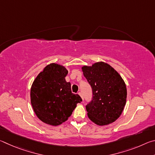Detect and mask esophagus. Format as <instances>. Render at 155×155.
<instances>
[{
	"label": "esophagus",
	"instance_id": "34e87169",
	"mask_svg": "<svg viewBox=\"0 0 155 155\" xmlns=\"http://www.w3.org/2000/svg\"><path fill=\"white\" fill-rule=\"evenodd\" d=\"M78 95H79L81 97V98H82L83 101V96L82 95V94H81V92H78Z\"/></svg>",
	"mask_w": 155,
	"mask_h": 155
}]
</instances>
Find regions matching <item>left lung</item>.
<instances>
[{
    "label": "left lung",
    "mask_w": 155,
    "mask_h": 155,
    "mask_svg": "<svg viewBox=\"0 0 155 155\" xmlns=\"http://www.w3.org/2000/svg\"><path fill=\"white\" fill-rule=\"evenodd\" d=\"M81 68L93 91L92 101L86 106L88 117L98 126L111 124L121 115L127 102L124 80L114 68L103 61Z\"/></svg>",
    "instance_id": "1"
}]
</instances>
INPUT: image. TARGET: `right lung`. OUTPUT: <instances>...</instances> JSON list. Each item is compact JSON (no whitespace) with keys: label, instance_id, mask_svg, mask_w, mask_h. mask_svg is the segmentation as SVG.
Segmentation results:
<instances>
[{"label":"right lung","instance_id":"obj_1","mask_svg":"<svg viewBox=\"0 0 155 155\" xmlns=\"http://www.w3.org/2000/svg\"><path fill=\"white\" fill-rule=\"evenodd\" d=\"M68 71L64 65H47L33 81L31 87V103L37 117L52 126L68 120L77 104L82 101L72 93L71 84L65 81Z\"/></svg>","mask_w":155,"mask_h":155}]
</instances>
